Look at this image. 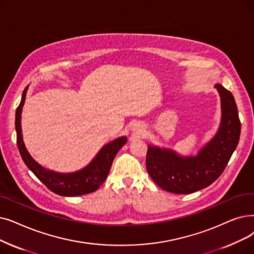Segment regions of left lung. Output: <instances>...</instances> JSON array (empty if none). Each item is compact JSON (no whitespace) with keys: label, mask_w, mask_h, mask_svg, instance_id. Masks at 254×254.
<instances>
[{"label":"left lung","mask_w":254,"mask_h":254,"mask_svg":"<svg viewBox=\"0 0 254 254\" xmlns=\"http://www.w3.org/2000/svg\"><path fill=\"white\" fill-rule=\"evenodd\" d=\"M215 87L221 96V126L196 157L182 158L171 150L148 146L147 172L165 191L190 194L213 184L222 174L238 146L241 121L234 95L221 85Z\"/></svg>","instance_id":"1"}]
</instances>
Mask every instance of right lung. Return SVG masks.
Listing matches in <instances>:
<instances>
[{"label": "right lung", "mask_w": 254, "mask_h": 254, "mask_svg": "<svg viewBox=\"0 0 254 254\" xmlns=\"http://www.w3.org/2000/svg\"><path fill=\"white\" fill-rule=\"evenodd\" d=\"M27 87L23 92L21 101L15 113V129L16 142L20 157L27 165V167L35 174L36 178L52 192L61 196H79L94 192L106 181L111 169L113 160L119 149L126 142V137H120L104 146L97 153L95 159L88 166L74 173H57L41 167L29 154L21 137L20 113L26 100Z\"/></svg>", "instance_id": "obj_1"}]
</instances>
